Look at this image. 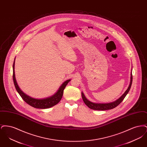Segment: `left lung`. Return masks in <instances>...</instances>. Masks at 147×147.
Wrapping results in <instances>:
<instances>
[{
    "mask_svg": "<svg viewBox=\"0 0 147 147\" xmlns=\"http://www.w3.org/2000/svg\"><path fill=\"white\" fill-rule=\"evenodd\" d=\"M132 83V73L131 71V81H130V83H129L128 89L124 92V94L120 98H119V99L115 101L114 102H110V103L100 104V103H94V102H91L86 98V97L84 95V93L83 92H82V96L83 101H84V103L85 104V105L91 109L94 110H101V111L111 110V109H112L116 107V106H117L123 100V99L126 97L127 94L128 93V92L131 89Z\"/></svg>",
    "mask_w": 147,
    "mask_h": 147,
    "instance_id": "obj_1",
    "label": "left lung"
}]
</instances>
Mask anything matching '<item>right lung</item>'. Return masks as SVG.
<instances>
[{
	"label": "right lung",
	"instance_id": "right-lung-1",
	"mask_svg": "<svg viewBox=\"0 0 147 147\" xmlns=\"http://www.w3.org/2000/svg\"><path fill=\"white\" fill-rule=\"evenodd\" d=\"M15 59H14V63L13 65V78L14 81V85L16 88V90L18 92L19 94L22 98L27 103L28 105L37 109H48L50 108L56 104H57L61 100L63 96V91L65 89L67 85L70 81V79H68L64 82L61 86L59 87V89L57 92L55 93L53 95L49 98H42V99H37L35 98L30 97L27 94H25L23 91L21 90L20 88H19L18 84L16 82L15 79Z\"/></svg>",
	"mask_w": 147,
	"mask_h": 147
}]
</instances>
